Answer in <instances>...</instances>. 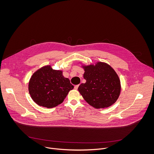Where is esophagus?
<instances>
[{
	"label": "esophagus",
	"instance_id": "obj_1",
	"mask_svg": "<svg viewBox=\"0 0 154 154\" xmlns=\"http://www.w3.org/2000/svg\"><path fill=\"white\" fill-rule=\"evenodd\" d=\"M79 85H75V87H74V88H75V89H78V87H79Z\"/></svg>",
	"mask_w": 154,
	"mask_h": 154
}]
</instances>
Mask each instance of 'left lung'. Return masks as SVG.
I'll use <instances>...</instances> for the list:
<instances>
[{
	"label": "left lung",
	"mask_w": 154,
	"mask_h": 154,
	"mask_svg": "<svg viewBox=\"0 0 154 154\" xmlns=\"http://www.w3.org/2000/svg\"><path fill=\"white\" fill-rule=\"evenodd\" d=\"M79 63L84 70V78L86 80L78 88L84 99L97 109L114 104L121 92L120 80L114 69L102 62L88 65Z\"/></svg>",
	"instance_id": "left-lung-1"
}]
</instances>
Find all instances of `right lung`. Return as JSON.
Masks as SVG:
<instances>
[{"label": "right lung", "instance_id": "right-lung-1", "mask_svg": "<svg viewBox=\"0 0 154 154\" xmlns=\"http://www.w3.org/2000/svg\"><path fill=\"white\" fill-rule=\"evenodd\" d=\"M74 87L63 75L62 70L51 65L43 66L31 76L28 91L32 100L38 106L51 109L62 103Z\"/></svg>", "mask_w": 154, "mask_h": 154}]
</instances>
